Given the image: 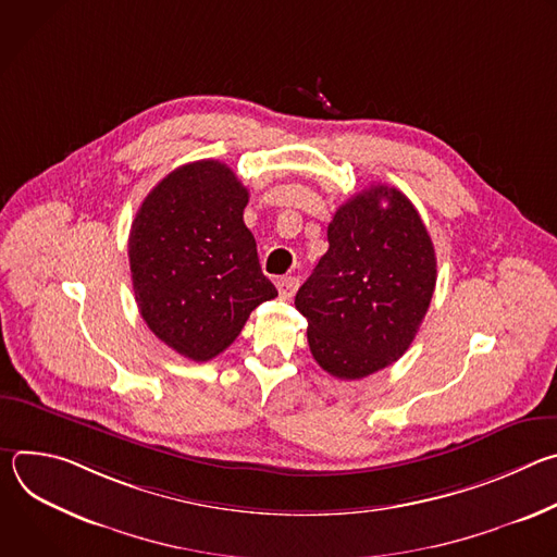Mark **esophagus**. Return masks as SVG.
<instances>
[{
  "mask_svg": "<svg viewBox=\"0 0 557 557\" xmlns=\"http://www.w3.org/2000/svg\"><path fill=\"white\" fill-rule=\"evenodd\" d=\"M277 290H280V297L282 299H290L293 295H295V290H297V286H299V280L297 277H280L277 282Z\"/></svg>",
  "mask_w": 557,
  "mask_h": 557,
  "instance_id": "34e87169",
  "label": "esophagus"
}]
</instances>
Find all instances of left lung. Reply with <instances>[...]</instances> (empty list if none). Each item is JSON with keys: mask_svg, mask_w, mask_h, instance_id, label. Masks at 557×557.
Masks as SVG:
<instances>
[{"mask_svg": "<svg viewBox=\"0 0 557 557\" xmlns=\"http://www.w3.org/2000/svg\"><path fill=\"white\" fill-rule=\"evenodd\" d=\"M434 286L432 237L408 196L387 185L355 194L295 295L314 361L348 381L394 363L414 342Z\"/></svg>", "mask_w": 557, "mask_h": 557, "instance_id": "8db88e82", "label": "left lung"}]
</instances>
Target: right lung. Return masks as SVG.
<instances>
[{
  "label": "right lung",
  "mask_w": 557,
  "mask_h": 557,
  "mask_svg": "<svg viewBox=\"0 0 557 557\" xmlns=\"http://www.w3.org/2000/svg\"><path fill=\"white\" fill-rule=\"evenodd\" d=\"M247 187L220 161L187 163L158 183L129 228V271L149 331L178 355L209 361L277 297L245 224Z\"/></svg>",
  "instance_id": "right-lung-1"
}]
</instances>
